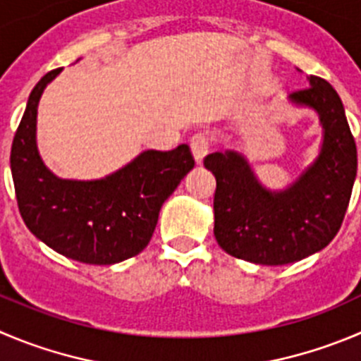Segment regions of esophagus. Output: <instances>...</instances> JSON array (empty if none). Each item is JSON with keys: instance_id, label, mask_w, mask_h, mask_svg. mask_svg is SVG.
<instances>
[{"instance_id": "1", "label": "esophagus", "mask_w": 361, "mask_h": 361, "mask_svg": "<svg viewBox=\"0 0 361 361\" xmlns=\"http://www.w3.org/2000/svg\"><path fill=\"white\" fill-rule=\"evenodd\" d=\"M191 152H193L197 164L204 163L205 156L209 154V140L205 135H195L191 138Z\"/></svg>"}]
</instances>
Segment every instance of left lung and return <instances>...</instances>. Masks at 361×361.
I'll return each mask as SVG.
<instances>
[{
    "label": "left lung",
    "mask_w": 361,
    "mask_h": 361,
    "mask_svg": "<svg viewBox=\"0 0 361 361\" xmlns=\"http://www.w3.org/2000/svg\"><path fill=\"white\" fill-rule=\"evenodd\" d=\"M310 87L287 102L312 109L322 129L317 156L281 190L260 183L243 152L209 154L216 177L214 238L228 255L262 266H286L321 252L337 235L355 186L358 159L344 104L329 83Z\"/></svg>",
    "instance_id": "left-lung-1"
}]
</instances>
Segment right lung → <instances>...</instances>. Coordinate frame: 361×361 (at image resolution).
Instances as JSON below:
<instances>
[{
  "mask_svg": "<svg viewBox=\"0 0 361 361\" xmlns=\"http://www.w3.org/2000/svg\"><path fill=\"white\" fill-rule=\"evenodd\" d=\"M51 71L35 85L13 136L10 170L20 216L37 239L67 259L111 266L143 252L166 198L193 170L188 145L142 150L101 178H61L44 163L37 145V113Z\"/></svg>",
  "mask_w": 361,
  "mask_h": 361,
  "instance_id": "right-lung-1",
  "label": "right lung"
}]
</instances>
